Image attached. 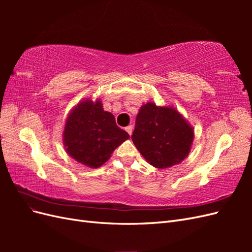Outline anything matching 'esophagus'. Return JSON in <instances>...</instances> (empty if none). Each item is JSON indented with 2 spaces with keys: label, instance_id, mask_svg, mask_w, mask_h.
Here are the masks:
<instances>
[{
  "label": "esophagus",
  "instance_id": "obj_1",
  "mask_svg": "<svg viewBox=\"0 0 252 252\" xmlns=\"http://www.w3.org/2000/svg\"><path fill=\"white\" fill-rule=\"evenodd\" d=\"M125 130L129 133V135H131V133H132V126H131V125L127 126V127L125 128Z\"/></svg>",
  "mask_w": 252,
  "mask_h": 252
}]
</instances>
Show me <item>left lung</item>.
Returning a JSON list of instances; mask_svg holds the SVG:
<instances>
[{"mask_svg":"<svg viewBox=\"0 0 252 252\" xmlns=\"http://www.w3.org/2000/svg\"><path fill=\"white\" fill-rule=\"evenodd\" d=\"M194 130L172 106L142 105L135 119L132 142L146 161L164 169L180 164L191 149Z\"/></svg>","mask_w":252,"mask_h":252,"instance_id":"1","label":"left lung"}]
</instances>
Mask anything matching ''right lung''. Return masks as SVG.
<instances>
[{
    "label": "right lung",
    "mask_w": 252,
    "mask_h": 252,
    "mask_svg": "<svg viewBox=\"0 0 252 252\" xmlns=\"http://www.w3.org/2000/svg\"><path fill=\"white\" fill-rule=\"evenodd\" d=\"M129 134L116 124L113 114L103 109L100 100H82L71 109L65 122L63 144L75 161L90 168L107 162Z\"/></svg>",
    "instance_id": "right-lung-1"
}]
</instances>
